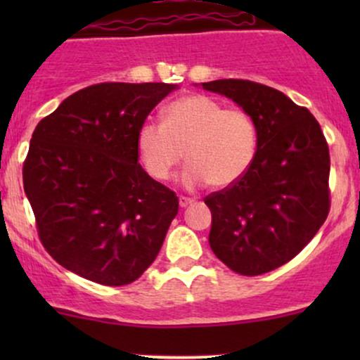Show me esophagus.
<instances>
[{
	"label": "esophagus",
	"mask_w": 360,
	"mask_h": 360,
	"mask_svg": "<svg viewBox=\"0 0 360 360\" xmlns=\"http://www.w3.org/2000/svg\"><path fill=\"white\" fill-rule=\"evenodd\" d=\"M194 200L193 198H188V196H179V206L181 208H186V206L193 205Z\"/></svg>",
	"instance_id": "esophagus-1"
}]
</instances>
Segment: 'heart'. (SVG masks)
I'll use <instances>...</instances> for the list:
<instances>
[{
    "label": "heart",
    "instance_id": "b5f03b06",
    "mask_svg": "<svg viewBox=\"0 0 360 360\" xmlns=\"http://www.w3.org/2000/svg\"><path fill=\"white\" fill-rule=\"evenodd\" d=\"M137 154L147 174L169 181L188 155L183 183L223 189L249 172L259 148L255 120L243 108L205 94L177 98L164 110V123L147 120L137 131Z\"/></svg>",
    "mask_w": 360,
    "mask_h": 360
}]
</instances>
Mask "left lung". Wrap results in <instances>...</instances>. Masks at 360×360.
<instances>
[{
	"instance_id": "obj_1",
	"label": "left lung",
	"mask_w": 360,
	"mask_h": 360,
	"mask_svg": "<svg viewBox=\"0 0 360 360\" xmlns=\"http://www.w3.org/2000/svg\"><path fill=\"white\" fill-rule=\"evenodd\" d=\"M203 88L249 111L259 130L249 172L205 198L212 210L210 245L237 274H266L296 257L328 217V143L309 110L278 89L247 79Z\"/></svg>"
}]
</instances>
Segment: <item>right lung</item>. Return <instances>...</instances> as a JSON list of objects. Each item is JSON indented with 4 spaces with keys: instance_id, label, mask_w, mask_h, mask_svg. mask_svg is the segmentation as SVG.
<instances>
[{
    "instance_id": "obj_1",
    "label": "right lung",
    "mask_w": 360,
    "mask_h": 360,
    "mask_svg": "<svg viewBox=\"0 0 360 360\" xmlns=\"http://www.w3.org/2000/svg\"><path fill=\"white\" fill-rule=\"evenodd\" d=\"M166 82H100L71 94L34 130L23 188L53 260L105 286L134 283L154 262L179 210L143 171L137 131Z\"/></svg>"
}]
</instances>
